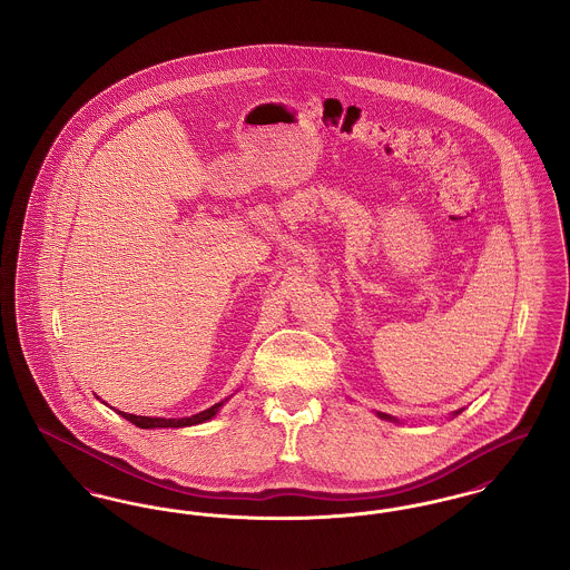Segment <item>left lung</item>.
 Masks as SVG:
<instances>
[{
    "instance_id": "obj_1",
    "label": "left lung",
    "mask_w": 570,
    "mask_h": 570,
    "mask_svg": "<svg viewBox=\"0 0 570 570\" xmlns=\"http://www.w3.org/2000/svg\"><path fill=\"white\" fill-rule=\"evenodd\" d=\"M455 414H460V412H455ZM380 419H386V421H395V419H391L389 414H382V412H379Z\"/></svg>"
}]
</instances>
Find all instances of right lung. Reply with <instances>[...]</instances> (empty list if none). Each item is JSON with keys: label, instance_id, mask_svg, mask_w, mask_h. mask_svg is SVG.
Listing matches in <instances>:
<instances>
[{"label": "right lung", "instance_id": "add662e5", "mask_svg": "<svg viewBox=\"0 0 570 570\" xmlns=\"http://www.w3.org/2000/svg\"><path fill=\"white\" fill-rule=\"evenodd\" d=\"M224 402H226V400H224ZM224 402L214 404V406L207 407V410H203V412H198V414L186 416V419H154V416H136V414H128V412H121V410H119V414H121L124 419H128L130 423H135L136 428H140V430H156V428H190V425H198V423H205V421L214 419L217 412H219V407L224 406Z\"/></svg>", "mask_w": 570, "mask_h": 570}]
</instances>
